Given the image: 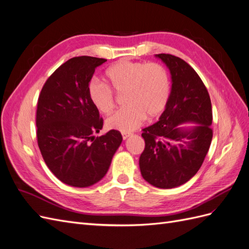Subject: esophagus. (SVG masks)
<instances>
[{"label": "esophagus", "mask_w": 249, "mask_h": 249, "mask_svg": "<svg viewBox=\"0 0 249 249\" xmlns=\"http://www.w3.org/2000/svg\"><path fill=\"white\" fill-rule=\"evenodd\" d=\"M130 136H131V134H129V133H123V139L124 140L127 139Z\"/></svg>", "instance_id": "obj_1"}]
</instances>
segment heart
<instances>
[{"label": "heart", "instance_id": "heart-1", "mask_svg": "<svg viewBox=\"0 0 249 249\" xmlns=\"http://www.w3.org/2000/svg\"><path fill=\"white\" fill-rule=\"evenodd\" d=\"M106 79L115 92L124 91V102L126 105L107 118L106 125L110 130L132 132L143 119L157 117L166 106L170 81L167 71L159 63L120 60L106 71ZM109 89L97 79L90 80L87 86L90 103L104 114L114 106V95Z\"/></svg>", "mask_w": 249, "mask_h": 249}]
</instances>
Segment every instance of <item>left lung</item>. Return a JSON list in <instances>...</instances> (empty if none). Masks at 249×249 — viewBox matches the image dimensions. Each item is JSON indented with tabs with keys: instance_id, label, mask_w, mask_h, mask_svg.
Wrapping results in <instances>:
<instances>
[{
	"instance_id": "8db88e82",
	"label": "left lung",
	"mask_w": 249,
	"mask_h": 249,
	"mask_svg": "<svg viewBox=\"0 0 249 249\" xmlns=\"http://www.w3.org/2000/svg\"><path fill=\"white\" fill-rule=\"evenodd\" d=\"M171 74V91L159 120L143 129L145 148L139 158L147 183L171 189L193 178L205 160L213 137L212 104L192 67L170 54H158ZM183 123H194L186 128Z\"/></svg>"
}]
</instances>
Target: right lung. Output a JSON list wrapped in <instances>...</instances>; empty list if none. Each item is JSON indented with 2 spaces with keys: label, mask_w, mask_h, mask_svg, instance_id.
<instances>
[{
  "label": "right lung",
  "mask_w": 249,
  "mask_h": 249,
  "mask_svg": "<svg viewBox=\"0 0 249 249\" xmlns=\"http://www.w3.org/2000/svg\"><path fill=\"white\" fill-rule=\"evenodd\" d=\"M106 59L74 57L52 73L37 103V142L49 169L72 187L92 186L106 175L123 136L111 130L94 137L103 127L90 103L87 86Z\"/></svg>",
  "instance_id": "add662e5"
}]
</instances>
